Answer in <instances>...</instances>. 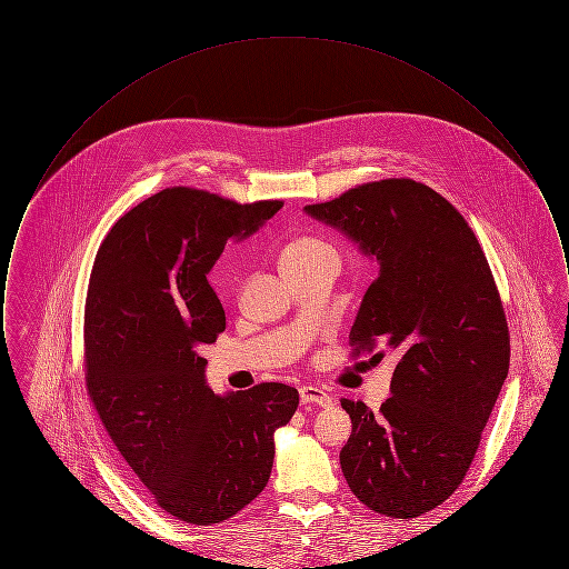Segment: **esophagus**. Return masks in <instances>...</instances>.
<instances>
[{
  "label": "esophagus",
  "mask_w": 569,
  "mask_h": 569,
  "mask_svg": "<svg viewBox=\"0 0 569 569\" xmlns=\"http://www.w3.org/2000/svg\"><path fill=\"white\" fill-rule=\"evenodd\" d=\"M300 401L305 406L311 403V406L326 407L332 403V397L322 388H318V386H300Z\"/></svg>",
  "instance_id": "esophagus-1"
}]
</instances>
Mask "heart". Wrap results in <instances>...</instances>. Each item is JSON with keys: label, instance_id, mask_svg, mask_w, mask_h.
I'll list each match as a JSON object with an SVG mask.
<instances>
[{"label": "heart", "instance_id": "b5f03b06", "mask_svg": "<svg viewBox=\"0 0 569 569\" xmlns=\"http://www.w3.org/2000/svg\"><path fill=\"white\" fill-rule=\"evenodd\" d=\"M326 256H337L335 247L328 243L326 239L320 237H297L290 243L283 244L281 253H279V267H292V264H305L318 258H326Z\"/></svg>", "mask_w": 569, "mask_h": 569}]
</instances>
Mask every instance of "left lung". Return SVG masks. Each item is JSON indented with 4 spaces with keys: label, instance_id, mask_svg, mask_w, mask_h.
<instances>
[{
    "label": "left lung",
    "instance_id": "1",
    "mask_svg": "<svg viewBox=\"0 0 569 569\" xmlns=\"http://www.w3.org/2000/svg\"><path fill=\"white\" fill-rule=\"evenodd\" d=\"M305 211L378 260L350 332L353 360L378 343L399 356L379 411L341 399L352 418L343 476L369 510L422 516L465 480L510 369L487 256L465 217L413 179L362 183Z\"/></svg>",
    "mask_w": 569,
    "mask_h": 569
}]
</instances>
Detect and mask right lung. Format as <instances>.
Segmentation results:
<instances>
[{
	"label": "right lung",
	"mask_w": 569,
	"mask_h": 569,
	"mask_svg": "<svg viewBox=\"0 0 569 569\" xmlns=\"http://www.w3.org/2000/svg\"><path fill=\"white\" fill-rule=\"evenodd\" d=\"M281 207L168 188L117 219L93 260L87 395L153 503L190 525L228 520L264 490L272 433L297 411V388L277 381L217 397L198 353L226 330L207 279L226 241L249 237Z\"/></svg>",
	"instance_id": "1"
}]
</instances>
